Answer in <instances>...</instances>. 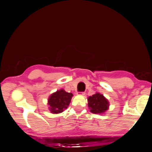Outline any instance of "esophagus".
Returning a JSON list of instances; mask_svg holds the SVG:
<instances>
[{
  "label": "esophagus",
  "mask_w": 152,
  "mask_h": 152,
  "mask_svg": "<svg viewBox=\"0 0 152 152\" xmlns=\"http://www.w3.org/2000/svg\"><path fill=\"white\" fill-rule=\"evenodd\" d=\"M79 94L81 96H84L85 95V92H79Z\"/></svg>",
  "instance_id": "34e87169"
}]
</instances>
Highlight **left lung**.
<instances>
[{
  "instance_id": "1",
  "label": "left lung",
  "mask_w": 152,
  "mask_h": 152,
  "mask_svg": "<svg viewBox=\"0 0 152 152\" xmlns=\"http://www.w3.org/2000/svg\"><path fill=\"white\" fill-rule=\"evenodd\" d=\"M87 99L90 110L94 114L102 115L109 109V101L103 96V94L99 92H96Z\"/></svg>"
}]
</instances>
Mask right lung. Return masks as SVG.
<instances>
[{"label": "right lung", "instance_id": "add662e5", "mask_svg": "<svg viewBox=\"0 0 152 152\" xmlns=\"http://www.w3.org/2000/svg\"><path fill=\"white\" fill-rule=\"evenodd\" d=\"M72 96L73 94L71 92H67L64 89L58 90L48 98L49 110L53 114L62 113L69 106Z\"/></svg>", "mask_w": 152, "mask_h": 152}]
</instances>
